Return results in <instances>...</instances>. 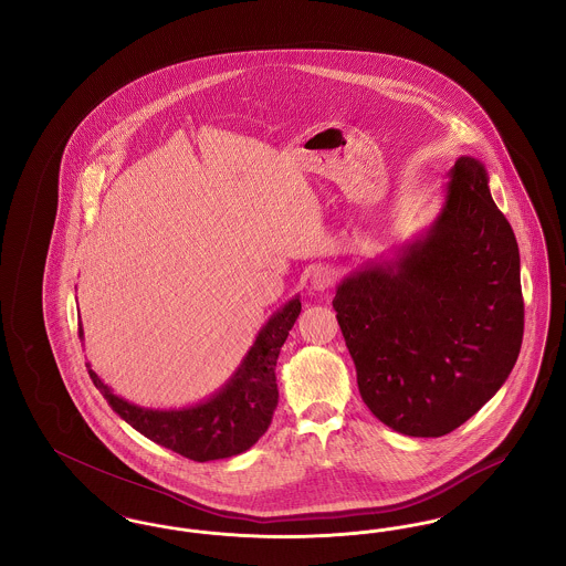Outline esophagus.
<instances>
[{
	"label": "esophagus",
	"instance_id": "1",
	"mask_svg": "<svg viewBox=\"0 0 566 566\" xmlns=\"http://www.w3.org/2000/svg\"><path fill=\"white\" fill-rule=\"evenodd\" d=\"M333 280H335L333 271L328 270V268H318L310 277V286H312V291L324 293V291H328L333 286Z\"/></svg>",
	"mask_w": 566,
	"mask_h": 566
}]
</instances>
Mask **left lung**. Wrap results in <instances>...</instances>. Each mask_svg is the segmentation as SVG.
I'll list each match as a JSON object with an SVG mask.
<instances>
[{"label": "left lung", "mask_w": 566, "mask_h": 566, "mask_svg": "<svg viewBox=\"0 0 566 566\" xmlns=\"http://www.w3.org/2000/svg\"><path fill=\"white\" fill-rule=\"evenodd\" d=\"M431 224L350 271L333 298L358 390L407 437L464 424L505 384L524 333L520 252L484 163L458 157Z\"/></svg>", "instance_id": "left-lung-1"}]
</instances>
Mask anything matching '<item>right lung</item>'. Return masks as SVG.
Instances as JSON below:
<instances>
[{"instance_id":"obj_1","label":"right lung","mask_w":566,"mask_h":566,"mask_svg":"<svg viewBox=\"0 0 566 566\" xmlns=\"http://www.w3.org/2000/svg\"><path fill=\"white\" fill-rule=\"evenodd\" d=\"M301 312L298 295L275 310L256 333L231 377L208 399L187 407H142L118 397L86 363L88 376L109 407L135 431L180 454L208 462L250 450L270 429L277 407L275 363ZM84 339L82 323H78Z\"/></svg>"}]
</instances>
